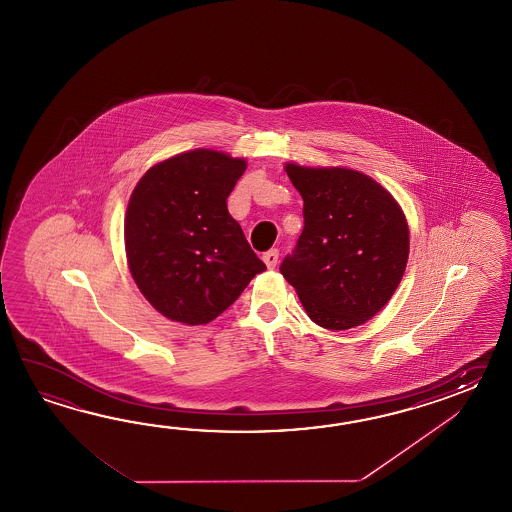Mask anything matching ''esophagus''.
Here are the masks:
<instances>
[{
  "instance_id": "1",
  "label": "esophagus",
  "mask_w": 512,
  "mask_h": 512,
  "mask_svg": "<svg viewBox=\"0 0 512 512\" xmlns=\"http://www.w3.org/2000/svg\"><path fill=\"white\" fill-rule=\"evenodd\" d=\"M263 261H265V265H267L269 269H274L276 263H278V251L271 249V251L265 252V254H263Z\"/></svg>"
}]
</instances>
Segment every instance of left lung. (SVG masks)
<instances>
[{
  "instance_id": "8db88e82",
  "label": "left lung",
  "mask_w": 512,
  "mask_h": 512,
  "mask_svg": "<svg viewBox=\"0 0 512 512\" xmlns=\"http://www.w3.org/2000/svg\"><path fill=\"white\" fill-rule=\"evenodd\" d=\"M304 199V230L282 261L309 318L326 329L360 326L401 283L410 232L399 203L370 175L285 164Z\"/></svg>"
}]
</instances>
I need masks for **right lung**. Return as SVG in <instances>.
<instances>
[{
    "label": "right lung",
    "mask_w": 512,
    "mask_h": 512,
    "mask_svg": "<svg viewBox=\"0 0 512 512\" xmlns=\"http://www.w3.org/2000/svg\"><path fill=\"white\" fill-rule=\"evenodd\" d=\"M245 168V159L199 148L155 164L135 186L126 258L144 298L166 318L208 324L265 271L227 208Z\"/></svg>",
    "instance_id": "obj_1"
}]
</instances>
